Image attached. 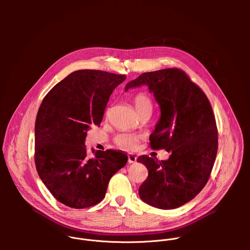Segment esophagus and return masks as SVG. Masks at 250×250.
<instances>
[{
  "mask_svg": "<svg viewBox=\"0 0 250 250\" xmlns=\"http://www.w3.org/2000/svg\"><path fill=\"white\" fill-rule=\"evenodd\" d=\"M127 162H128L129 164L136 162V156H135L134 154H128V155H127Z\"/></svg>",
  "mask_w": 250,
  "mask_h": 250,
  "instance_id": "obj_1",
  "label": "esophagus"
}]
</instances>
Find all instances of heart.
Returning a JSON list of instances; mask_svg holds the SVG:
<instances>
[{
    "label": "heart",
    "mask_w": 250,
    "mask_h": 250,
    "mask_svg": "<svg viewBox=\"0 0 250 250\" xmlns=\"http://www.w3.org/2000/svg\"><path fill=\"white\" fill-rule=\"evenodd\" d=\"M133 104L136 112L141 114L142 112L152 110V103L149 97L145 93H138L133 97ZM116 145L126 151H132L137 148L139 137L132 133H120L115 138Z\"/></svg>",
    "instance_id": "1"
}]
</instances>
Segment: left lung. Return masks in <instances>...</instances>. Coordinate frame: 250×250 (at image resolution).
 Listing matches in <instances>:
<instances>
[{
  "mask_svg": "<svg viewBox=\"0 0 250 250\" xmlns=\"http://www.w3.org/2000/svg\"><path fill=\"white\" fill-rule=\"evenodd\" d=\"M148 86L160 106V119L150 134V146L170 152L167 160L141 155L148 170L139 187L140 199L162 208H179L207 184L218 152V128L205 93L183 70L167 68L139 75L125 91Z\"/></svg>",
  "mask_w": 250,
  "mask_h": 250,
  "instance_id": "obj_1",
  "label": "left lung"
}]
</instances>
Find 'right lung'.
<instances>
[{"instance_id":"obj_1","label":"right lung","mask_w":250,"mask_h":250,"mask_svg":"<svg viewBox=\"0 0 250 250\" xmlns=\"http://www.w3.org/2000/svg\"><path fill=\"white\" fill-rule=\"evenodd\" d=\"M101 70H78L44 97L35 121L34 162L42 181L61 204L73 208L95 206L110 179L127 162L117 150L87 153L90 125H99L110 96L125 80Z\"/></svg>"}]
</instances>
